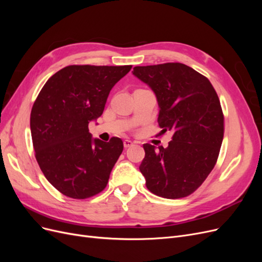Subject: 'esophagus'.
<instances>
[{
    "label": "esophagus",
    "mask_w": 262,
    "mask_h": 262,
    "mask_svg": "<svg viewBox=\"0 0 262 262\" xmlns=\"http://www.w3.org/2000/svg\"><path fill=\"white\" fill-rule=\"evenodd\" d=\"M134 143L132 141H130V140H124L123 141V145H124V147L125 148H128V147H130V146H132Z\"/></svg>",
    "instance_id": "1"
}]
</instances>
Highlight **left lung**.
Segmentation results:
<instances>
[{"instance_id": "left-lung-1", "label": "left lung", "mask_w": 262, "mask_h": 262, "mask_svg": "<svg viewBox=\"0 0 262 262\" xmlns=\"http://www.w3.org/2000/svg\"><path fill=\"white\" fill-rule=\"evenodd\" d=\"M133 75L155 94L167 147L144 144L140 171L150 192L179 199L199 188L215 166L224 136V116L207 77L182 63L136 67Z\"/></svg>"}]
</instances>
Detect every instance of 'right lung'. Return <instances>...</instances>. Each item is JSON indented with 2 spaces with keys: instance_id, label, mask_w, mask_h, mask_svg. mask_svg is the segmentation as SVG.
Segmentation results:
<instances>
[{
  "instance_id": "obj_1",
  "label": "right lung",
  "mask_w": 262,
  "mask_h": 262,
  "mask_svg": "<svg viewBox=\"0 0 262 262\" xmlns=\"http://www.w3.org/2000/svg\"><path fill=\"white\" fill-rule=\"evenodd\" d=\"M132 66H69L53 74L34 102L30 131L45 177L67 196L104 190L121 155V139H93L89 123L102 115L113 87Z\"/></svg>"
}]
</instances>
